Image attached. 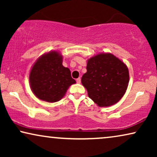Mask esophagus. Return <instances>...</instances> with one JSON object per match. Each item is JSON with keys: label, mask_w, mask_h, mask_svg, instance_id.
<instances>
[{"label": "esophagus", "mask_w": 157, "mask_h": 157, "mask_svg": "<svg viewBox=\"0 0 157 157\" xmlns=\"http://www.w3.org/2000/svg\"><path fill=\"white\" fill-rule=\"evenodd\" d=\"M76 82L77 83H81V78H78L76 79Z\"/></svg>", "instance_id": "obj_1"}]
</instances>
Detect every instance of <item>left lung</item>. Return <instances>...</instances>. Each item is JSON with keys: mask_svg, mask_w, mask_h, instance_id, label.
<instances>
[{"mask_svg": "<svg viewBox=\"0 0 157 157\" xmlns=\"http://www.w3.org/2000/svg\"><path fill=\"white\" fill-rule=\"evenodd\" d=\"M87 71L81 83L89 97L98 106L117 104L127 89L129 74L127 66L110 53H101L88 59Z\"/></svg>", "mask_w": 157, "mask_h": 157, "instance_id": "obj_1", "label": "left lung"}]
</instances>
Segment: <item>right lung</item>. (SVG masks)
Wrapping results in <instances>:
<instances>
[{
  "label": "right lung",
  "instance_id": "obj_1",
  "mask_svg": "<svg viewBox=\"0 0 157 157\" xmlns=\"http://www.w3.org/2000/svg\"><path fill=\"white\" fill-rule=\"evenodd\" d=\"M63 56L51 51L36 60L29 74L31 91L40 100L57 102L65 96L71 85L76 83L68 68L62 65Z\"/></svg>",
  "mask_w": 157,
  "mask_h": 157
}]
</instances>
